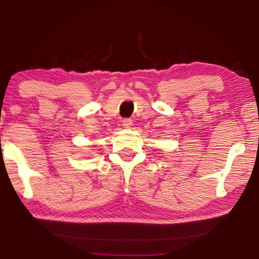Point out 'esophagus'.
<instances>
[{"mask_svg": "<svg viewBox=\"0 0 259 259\" xmlns=\"http://www.w3.org/2000/svg\"><path fill=\"white\" fill-rule=\"evenodd\" d=\"M131 126H133V121H131L130 119H124L123 120V128L131 129Z\"/></svg>", "mask_w": 259, "mask_h": 259, "instance_id": "1", "label": "esophagus"}]
</instances>
